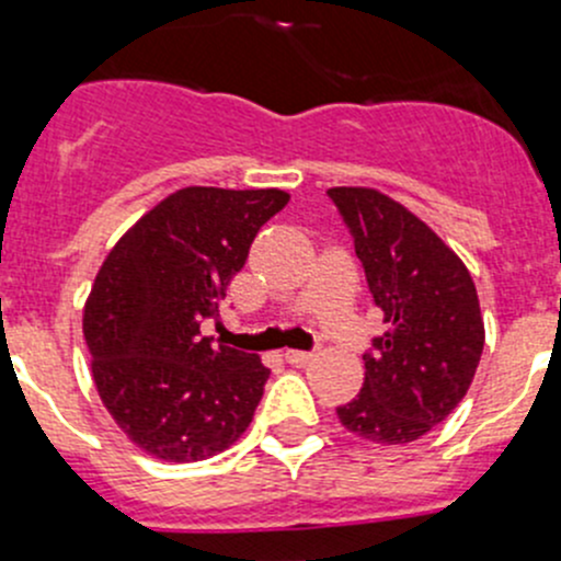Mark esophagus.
<instances>
[{"label": "esophagus", "instance_id": "esophagus-1", "mask_svg": "<svg viewBox=\"0 0 561 561\" xmlns=\"http://www.w3.org/2000/svg\"><path fill=\"white\" fill-rule=\"evenodd\" d=\"M312 355L314 353H307V350H287L285 360H287V364H293V366H304V364H309V360H312Z\"/></svg>", "mask_w": 561, "mask_h": 561}]
</instances>
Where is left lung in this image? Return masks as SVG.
Instances as JSON below:
<instances>
[{
  "label": "left lung",
  "mask_w": 561,
  "mask_h": 561,
  "mask_svg": "<svg viewBox=\"0 0 561 561\" xmlns=\"http://www.w3.org/2000/svg\"><path fill=\"white\" fill-rule=\"evenodd\" d=\"M328 197L390 325L364 353V388L336 415L371 443H415L472 386L485 342L478 290L454 249L401 203L366 186H333Z\"/></svg>",
  "instance_id": "obj_1"
}]
</instances>
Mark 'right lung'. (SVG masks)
Masks as SVG:
<instances>
[{
    "label": "right lung",
    "instance_id": "1",
    "mask_svg": "<svg viewBox=\"0 0 561 561\" xmlns=\"http://www.w3.org/2000/svg\"><path fill=\"white\" fill-rule=\"evenodd\" d=\"M282 190L186 186L111 249L83 307L100 399L124 434L162 461L222 454L252 423L271 371L254 353L214 347L230 279L257 230L287 206Z\"/></svg>",
    "mask_w": 561,
    "mask_h": 561
}]
</instances>
